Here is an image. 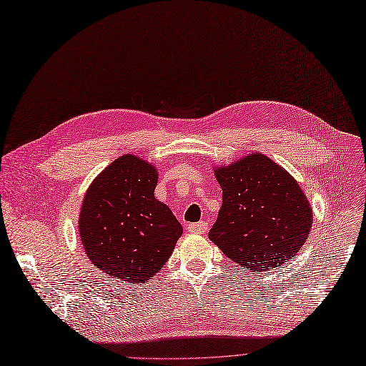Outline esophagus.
Here are the masks:
<instances>
[{
  "mask_svg": "<svg viewBox=\"0 0 366 366\" xmlns=\"http://www.w3.org/2000/svg\"><path fill=\"white\" fill-rule=\"evenodd\" d=\"M188 231L194 232V234H204L208 231V223L207 222H197V223H190V225L187 227Z\"/></svg>",
  "mask_w": 366,
  "mask_h": 366,
  "instance_id": "obj_1",
  "label": "esophagus"
}]
</instances>
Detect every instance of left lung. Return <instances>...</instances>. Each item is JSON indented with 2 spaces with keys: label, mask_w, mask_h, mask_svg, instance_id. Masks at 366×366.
I'll list each match as a JSON object with an SVG mask.
<instances>
[{
  "label": "left lung",
  "mask_w": 366,
  "mask_h": 366,
  "mask_svg": "<svg viewBox=\"0 0 366 366\" xmlns=\"http://www.w3.org/2000/svg\"><path fill=\"white\" fill-rule=\"evenodd\" d=\"M214 172L222 208L209 240L251 272L292 260L307 240L313 217L300 184L260 153Z\"/></svg>",
  "instance_id": "obj_1"
}]
</instances>
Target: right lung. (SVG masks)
I'll return each mask as SVG.
<instances>
[{
    "label": "right lung",
    "instance_id": "right-lung-1",
    "mask_svg": "<svg viewBox=\"0 0 366 366\" xmlns=\"http://www.w3.org/2000/svg\"><path fill=\"white\" fill-rule=\"evenodd\" d=\"M157 169L123 155L91 184L79 232L92 264L120 281L144 282L166 264L182 234L170 208L155 199Z\"/></svg>",
    "mask_w": 366,
    "mask_h": 366
}]
</instances>
